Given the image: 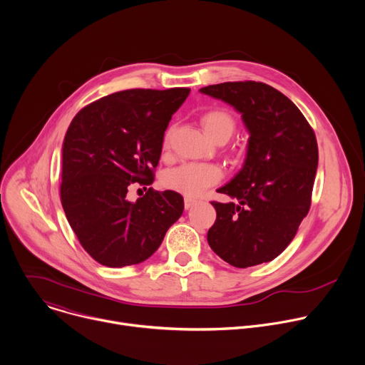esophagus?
I'll return each mask as SVG.
<instances>
[{"label": "esophagus", "mask_w": 365, "mask_h": 365, "mask_svg": "<svg viewBox=\"0 0 365 365\" xmlns=\"http://www.w3.org/2000/svg\"><path fill=\"white\" fill-rule=\"evenodd\" d=\"M196 203H197L196 199L189 197V196H185V210H190V207H193Z\"/></svg>", "instance_id": "1"}]
</instances>
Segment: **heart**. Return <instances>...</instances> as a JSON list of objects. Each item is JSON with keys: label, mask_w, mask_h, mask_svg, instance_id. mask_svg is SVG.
Segmentation results:
<instances>
[{"label": "heart", "mask_w": 365, "mask_h": 365, "mask_svg": "<svg viewBox=\"0 0 365 365\" xmlns=\"http://www.w3.org/2000/svg\"><path fill=\"white\" fill-rule=\"evenodd\" d=\"M202 125L206 134L212 140L218 137H231L235 121L224 110H212L203 114ZM170 133L166 134L165 143H168ZM222 179V170L215 165L207 163H185L175 169L168 170L163 175L162 183L166 189L183 193L189 197L199 196L206 187L218 183Z\"/></svg>", "instance_id": "obj_1"}]
</instances>
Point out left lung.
<instances>
[{
    "label": "left lung",
    "instance_id": "left-lung-1",
    "mask_svg": "<svg viewBox=\"0 0 365 365\" xmlns=\"http://www.w3.org/2000/svg\"><path fill=\"white\" fill-rule=\"evenodd\" d=\"M199 92L231 106L250 134L241 170L217 189L235 202H212L217 221L207 244L238 269L269 263L309 212L318 169L315 133L294 103L270 85L225 82Z\"/></svg>",
    "mask_w": 365,
    "mask_h": 365
}]
</instances>
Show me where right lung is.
Segmentation results:
<instances>
[{
	"label": "right lung",
	"mask_w": 365,
	"mask_h": 365,
	"mask_svg": "<svg viewBox=\"0 0 365 365\" xmlns=\"http://www.w3.org/2000/svg\"><path fill=\"white\" fill-rule=\"evenodd\" d=\"M189 88L128 89L103 96L72 120L62 145L61 197L85 251L107 267L143 263L183 212V197L151 187L135 202L128 187L153 183L165 131Z\"/></svg>",
	"instance_id": "obj_1"
}]
</instances>
